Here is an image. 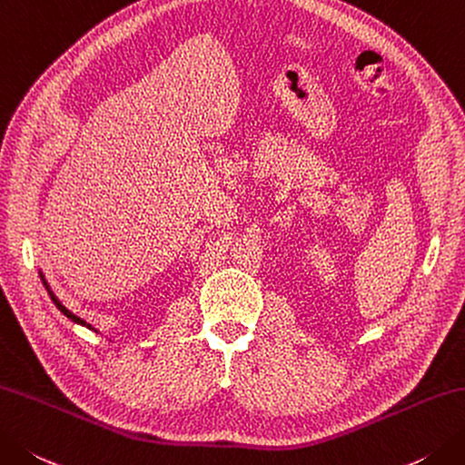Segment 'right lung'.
Instances as JSON below:
<instances>
[{"label": "right lung", "mask_w": 465, "mask_h": 465, "mask_svg": "<svg viewBox=\"0 0 465 465\" xmlns=\"http://www.w3.org/2000/svg\"><path fill=\"white\" fill-rule=\"evenodd\" d=\"M40 280H42V284H44V288L45 290H48V296H50V300H52V302L54 304H56V308H58V311L64 314V316H66L68 318V321H72V322H74V324H80V326H86V329H93V326H90V324H86L84 321H82V318H78L76 314H72L70 311H68V308L66 306H64L62 302H60V300L56 298V294H54L52 292V288H50V284H48V280H45V276H44V272L40 270Z\"/></svg>", "instance_id": "1"}]
</instances>
